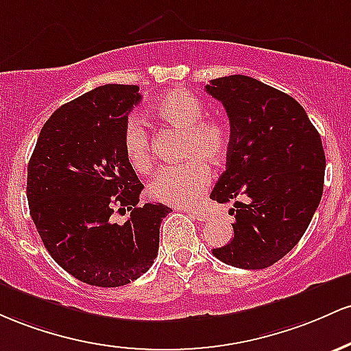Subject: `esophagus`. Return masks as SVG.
Instances as JSON below:
<instances>
[{
    "label": "esophagus",
    "mask_w": 351,
    "mask_h": 351,
    "mask_svg": "<svg viewBox=\"0 0 351 351\" xmlns=\"http://www.w3.org/2000/svg\"><path fill=\"white\" fill-rule=\"evenodd\" d=\"M189 214L194 215L199 222H207V220H210V214H208L207 210H200V208H191Z\"/></svg>",
    "instance_id": "1"
}]
</instances>
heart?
I'll return each instance as SVG.
<instances>
[{"instance_id":"heart-1","label":"heart","mask_w":351,"mask_h":351,"mask_svg":"<svg viewBox=\"0 0 351 351\" xmlns=\"http://www.w3.org/2000/svg\"><path fill=\"white\" fill-rule=\"evenodd\" d=\"M154 114L164 124L184 134L180 157L186 162L160 169L147 186V195L169 206H189L210 184V171L204 160L220 164L230 149V129L219 117H204L206 108L195 94L184 89L165 93L154 102ZM125 159L134 171L145 172L152 165L151 137L136 117L123 134Z\"/></svg>"}]
</instances>
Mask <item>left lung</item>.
I'll use <instances>...</instances> for the list:
<instances>
[{"label": "left lung", "instance_id": "8db88e82", "mask_svg": "<svg viewBox=\"0 0 351 351\" xmlns=\"http://www.w3.org/2000/svg\"><path fill=\"white\" fill-rule=\"evenodd\" d=\"M206 90L230 121L227 167L210 199L235 202L234 239L212 254L237 269H267L297 245L320 204V134L292 96L254 77H219Z\"/></svg>", "mask_w": 351, "mask_h": 351}]
</instances>
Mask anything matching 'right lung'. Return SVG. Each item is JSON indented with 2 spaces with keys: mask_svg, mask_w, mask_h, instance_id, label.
I'll use <instances>...</instances> for the list:
<instances>
[{
  "mask_svg": "<svg viewBox=\"0 0 351 351\" xmlns=\"http://www.w3.org/2000/svg\"><path fill=\"white\" fill-rule=\"evenodd\" d=\"M139 86L106 84L61 106L46 121L27 164V204L46 250L68 274L123 287L145 274L172 212L139 206L144 186L125 159L123 134ZM132 212L124 224L114 211Z\"/></svg>",
  "mask_w": 351,
  "mask_h": 351,
  "instance_id": "right-lung-1",
  "label": "right lung"
}]
</instances>
